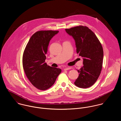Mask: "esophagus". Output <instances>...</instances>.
<instances>
[{"mask_svg": "<svg viewBox=\"0 0 121 121\" xmlns=\"http://www.w3.org/2000/svg\"><path fill=\"white\" fill-rule=\"evenodd\" d=\"M71 69L70 67H66V68H65L64 69V70H69V69Z\"/></svg>", "mask_w": 121, "mask_h": 121, "instance_id": "34e87169", "label": "esophagus"}]
</instances>
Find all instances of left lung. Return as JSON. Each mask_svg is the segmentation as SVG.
I'll use <instances>...</instances> for the list:
<instances>
[{"instance_id": "obj_1", "label": "left lung", "mask_w": 121, "mask_h": 121, "mask_svg": "<svg viewBox=\"0 0 121 121\" xmlns=\"http://www.w3.org/2000/svg\"><path fill=\"white\" fill-rule=\"evenodd\" d=\"M65 30L75 41L77 53L83 57V66L78 70L79 74L74 84L81 88L90 87L97 80L102 69L104 51L102 44L87 26H79Z\"/></svg>"}]
</instances>
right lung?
<instances>
[{
	"label": "right lung",
	"mask_w": 121,
	"mask_h": 121,
	"mask_svg": "<svg viewBox=\"0 0 121 121\" xmlns=\"http://www.w3.org/2000/svg\"><path fill=\"white\" fill-rule=\"evenodd\" d=\"M58 30H40L30 38L23 56V66L28 79L39 90L44 91L54 84L61 72L59 68L48 65L45 55L51 39Z\"/></svg>",
	"instance_id": "add662e5"
}]
</instances>
